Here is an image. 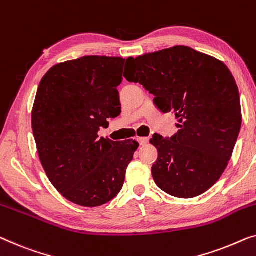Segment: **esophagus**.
<instances>
[{
	"label": "esophagus",
	"mask_w": 256,
	"mask_h": 256,
	"mask_svg": "<svg viewBox=\"0 0 256 256\" xmlns=\"http://www.w3.org/2000/svg\"><path fill=\"white\" fill-rule=\"evenodd\" d=\"M137 140H138L140 146H146V144H148V142H149V138H148V137H138Z\"/></svg>",
	"instance_id": "esophagus-1"
}]
</instances>
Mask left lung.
I'll return each instance as SVG.
<instances>
[{
	"label": "left lung",
	"mask_w": 256,
	"mask_h": 256,
	"mask_svg": "<svg viewBox=\"0 0 256 256\" xmlns=\"http://www.w3.org/2000/svg\"><path fill=\"white\" fill-rule=\"evenodd\" d=\"M128 82L154 96L162 113H173L179 132L154 134V180L168 194L192 198L217 182L231 159L242 128L239 90L223 62L187 46L128 58Z\"/></svg>",
	"instance_id": "left-lung-1"
}]
</instances>
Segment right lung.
<instances>
[{
	"label": "right lung",
	"mask_w": 256,
	"mask_h": 256,
	"mask_svg": "<svg viewBox=\"0 0 256 256\" xmlns=\"http://www.w3.org/2000/svg\"><path fill=\"white\" fill-rule=\"evenodd\" d=\"M122 58L83 56L46 72L32 110V130L48 179L70 202L99 206L119 194L136 140L98 136L121 113Z\"/></svg>",
	"instance_id": "add662e5"
}]
</instances>
